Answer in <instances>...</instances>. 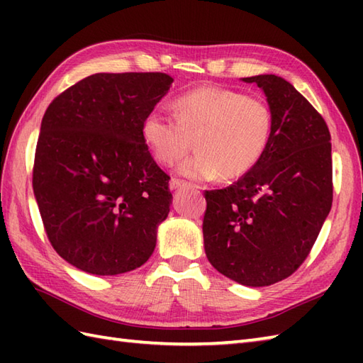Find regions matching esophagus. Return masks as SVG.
Segmentation results:
<instances>
[{
	"label": "esophagus",
	"instance_id": "34e87169",
	"mask_svg": "<svg viewBox=\"0 0 363 363\" xmlns=\"http://www.w3.org/2000/svg\"><path fill=\"white\" fill-rule=\"evenodd\" d=\"M184 186H186V182H184L182 179H177V177H173V179L169 181V189L172 190H179Z\"/></svg>",
	"mask_w": 363,
	"mask_h": 363
}]
</instances>
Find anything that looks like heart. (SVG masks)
I'll use <instances>...</instances> for the list:
<instances>
[{
    "label": "heart",
    "instance_id": "obj_1",
    "mask_svg": "<svg viewBox=\"0 0 363 363\" xmlns=\"http://www.w3.org/2000/svg\"><path fill=\"white\" fill-rule=\"evenodd\" d=\"M176 117L159 109L142 121V137L159 164L186 156L194 138L196 152L179 167L189 179L240 177L264 156L273 134L267 101L221 87H199L177 96Z\"/></svg>",
    "mask_w": 363,
    "mask_h": 363
}]
</instances>
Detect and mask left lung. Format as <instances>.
<instances>
[{
    "label": "left lung",
    "mask_w": 363,
    "mask_h": 363,
    "mask_svg": "<svg viewBox=\"0 0 363 363\" xmlns=\"http://www.w3.org/2000/svg\"><path fill=\"white\" fill-rule=\"evenodd\" d=\"M243 81L264 90L273 134L248 173L226 189L206 190L204 250L229 279L265 287L301 267L333 206L330 134L290 82L274 74Z\"/></svg>",
    "instance_id": "1"
}]
</instances>
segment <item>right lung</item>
Segmentation results:
<instances>
[{"label": "right lung", "mask_w": 363, "mask_h": 363, "mask_svg": "<svg viewBox=\"0 0 363 363\" xmlns=\"http://www.w3.org/2000/svg\"><path fill=\"white\" fill-rule=\"evenodd\" d=\"M173 78L96 73L52 99L37 140L33 189L48 240L68 264L113 276L142 267L172 203L142 121Z\"/></svg>", "instance_id": "1"}]
</instances>
